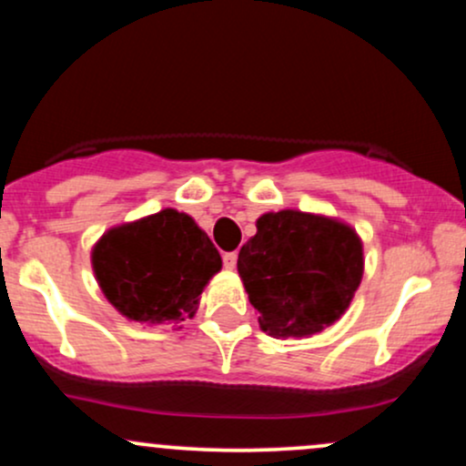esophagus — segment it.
I'll list each match as a JSON object with an SVG mask.
<instances>
[{"label":"esophagus","mask_w":466,"mask_h":466,"mask_svg":"<svg viewBox=\"0 0 466 466\" xmlns=\"http://www.w3.org/2000/svg\"><path fill=\"white\" fill-rule=\"evenodd\" d=\"M237 251H226V254H223V267H226V269H234V267H237Z\"/></svg>","instance_id":"1"}]
</instances>
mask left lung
<instances>
[{
    "label": "left lung",
    "instance_id": "obj_1",
    "mask_svg": "<svg viewBox=\"0 0 466 466\" xmlns=\"http://www.w3.org/2000/svg\"><path fill=\"white\" fill-rule=\"evenodd\" d=\"M237 267L265 333L309 337L349 309L363 276V249L355 229L337 218L267 212Z\"/></svg>",
    "mask_w": 466,
    "mask_h": 466
}]
</instances>
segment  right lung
I'll return each mask as SVG.
<instances>
[{
	"instance_id": "1",
	"label": "right lung",
	"mask_w": 466,
	"mask_h": 466,
	"mask_svg": "<svg viewBox=\"0 0 466 466\" xmlns=\"http://www.w3.org/2000/svg\"><path fill=\"white\" fill-rule=\"evenodd\" d=\"M92 265L105 298L125 318L179 324L197 313L221 256L188 215L166 208L109 229L96 243Z\"/></svg>"
}]
</instances>
